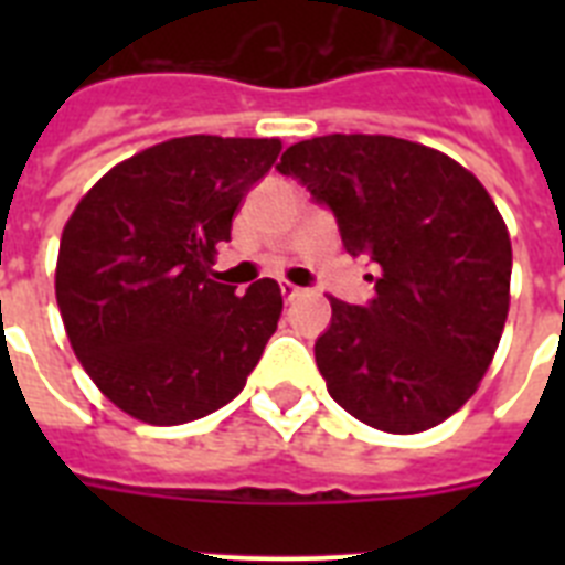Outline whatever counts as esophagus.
Instances as JSON below:
<instances>
[{
    "label": "esophagus",
    "mask_w": 565,
    "mask_h": 565,
    "mask_svg": "<svg viewBox=\"0 0 565 565\" xmlns=\"http://www.w3.org/2000/svg\"><path fill=\"white\" fill-rule=\"evenodd\" d=\"M281 296H284V301H296L299 296H305V290H301V287H296V284H290V281H281Z\"/></svg>",
    "instance_id": "esophagus-1"
}]
</instances>
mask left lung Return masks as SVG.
Masks as SVG:
<instances>
[{
  "label": "left lung",
  "mask_w": 565,
  "mask_h": 565,
  "mask_svg": "<svg viewBox=\"0 0 565 565\" xmlns=\"http://www.w3.org/2000/svg\"><path fill=\"white\" fill-rule=\"evenodd\" d=\"M278 170L328 204L349 255L377 266L366 308L331 296L317 340L328 393L386 434H419L463 407L510 310L508 225L455 158L390 135H326Z\"/></svg>",
  "instance_id": "obj_1"
}]
</instances>
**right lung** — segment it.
<instances>
[{
	"mask_svg": "<svg viewBox=\"0 0 565 565\" xmlns=\"http://www.w3.org/2000/svg\"><path fill=\"white\" fill-rule=\"evenodd\" d=\"M278 152V137H175L105 172L66 220L55 266L66 337L128 416L184 425L246 386L281 287L260 278L237 296L211 266Z\"/></svg>",
	"mask_w": 565,
	"mask_h": 565,
	"instance_id": "add662e5",
	"label": "right lung"
}]
</instances>
